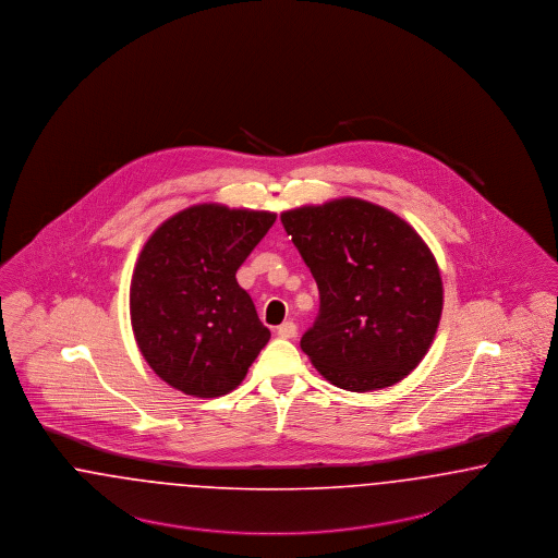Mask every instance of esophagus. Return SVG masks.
<instances>
[{
  "mask_svg": "<svg viewBox=\"0 0 558 558\" xmlns=\"http://www.w3.org/2000/svg\"><path fill=\"white\" fill-rule=\"evenodd\" d=\"M277 336H279V338H283V340H291V338H295V336H298V327H295V323H293V320H286V323H281V325L277 327Z\"/></svg>",
  "mask_w": 558,
  "mask_h": 558,
  "instance_id": "obj_1",
  "label": "esophagus"
}]
</instances>
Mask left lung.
I'll use <instances>...</instances> for the list:
<instances>
[{"mask_svg":"<svg viewBox=\"0 0 558 558\" xmlns=\"http://www.w3.org/2000/svg\"><path fill=\"white\" fill-rule=\"evenodd\" d=\"M318 288L300 348L348 391L402 381L436 338L444 290L436 258L407 220L343 197L281 215Z\"/></svg>","mask_w":558,"mask_h":558,"instance_id":"8db88e82","label":"left lung"}]
</instances>
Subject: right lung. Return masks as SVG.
<instances>
[{
  "label": "right lung",
  "instance_id": "add662e5",
  "mask_svg": "<svg viewBox=\"0 0 558 558\" xmlns=\"http://www.w3.org/2000/svg\"><path fill=\"white\" fill-rule=\"evenodd\" d=\"M272 213L192 206L147 240L131 281V323L154 373L187 396L238 388L270 340L235 272Z\"/></svg>",
  "mask_w": 558,
  "mask_h": 558
}]
</instances>
